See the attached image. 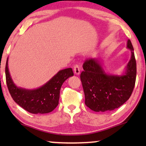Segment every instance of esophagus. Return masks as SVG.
<instances>
[{
	"label": "esophagus",
	"mask_w": 146,
	"mask_h": 146,
	"mask_svg": "<svg viewBox=\"0 0 146 146\" xmlns=\"http://www.w3.org/2000/svg\"><path fill=\"white\" fill-rule=\"evenodd\" d=\"M73 70H74V73L75 75H80V66H79L78 64H75L74 66V67H73Z\"/></svg>",
	"instance_id": "esophagus-1"
}]
</instances>
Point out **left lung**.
I'll list each match as a JSON object with an SVG mask.
<instances>
[{
    "label": "left lung",
    "mask_w": 146,
    "mask_h": 146,
    "mask_svg": "<svg viewBox=\"0 0 146 146\" xmlns=\"http://www.w3.org/2000/svg\"><path fill=\"white\" fill-rule=\"evenodd\" d=\"M131 57L123 75L106 73L98 58L86 60L80 75L85 95V104L95 112L113 110L123 105L131 96L137 75V64L131 41L127 42Z\"/></svg>",
    "instance_id": "left-lung-1"
}]
</instances>
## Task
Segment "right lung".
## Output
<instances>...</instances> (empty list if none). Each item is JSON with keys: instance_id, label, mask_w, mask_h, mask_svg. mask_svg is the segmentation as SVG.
Segmentation results:
<instances>
[{"instance_id": "add662e5", "label": "right lung", "mask_w": 146, "mask_h": 146, "mask_svg": "<svg viewBox=\"0 0 146 146\" xmlns=\"http://www.w3.org/2000/svg\"><path fill=\"white\" fill-rule=\"evenodd\" d=\"M6 82L11 98L25 110L33 114H44L53 111L59 103L62 85L73 75L71 68L58 71L45 84L36 89L18 87L13 82L8 68V58L5 66Z\"/></svg>"}]
</instances>
